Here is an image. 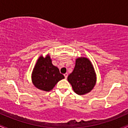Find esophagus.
<instances>
[{
  "instance_id": "34e87169",
  "label": "esophagus",
  "mask_w": 128,
  "mask_h": 128,
  "mask_svg": "<svg viewBox=\"0 0 128 128\" xmlns=\"http://www.w3.org/2000/svg\"><path fill=\"white\" fill-rule=\"evenodd\" d=\"M64 76H65V78L67 79V76H68V73H65V74H64Z\"/></svg>"
}]
</instances>
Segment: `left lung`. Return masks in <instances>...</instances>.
Here are the masks:
<instances>
[{
  "label": "left lung",
  "mask_w": 128,
  "mask_h": 128,
  "mask_svg": "<svg viewBox=\"0 0 128 128\" xmlns=\"http://www.w3.org/2000/svg\"><path fill=\"white\" fill-rule=\"evenodd\" d=\"M67 80L78 94H84L91 92L96 84V79L90 60L86 58L76 59L74 70L68 76Z\"/></svg>",
  "instance_id": "1"
}]
</instances>
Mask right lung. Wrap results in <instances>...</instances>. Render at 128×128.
<instances>
[{"instance_id": "add662e5", "label": "right lung", "mask_w": 128, "mask_h": 128, "mask_svg": "<svg viewBox=\"0 0 128 128\" xmlns=\"http://www.w3.org/2000/svg\"><path fill=\"white\" fill-rule=\"evenodd\" d=\"M64 78V76L60 73L58 67L52 64L49 55L46 58L40 57L32 74V82L37 88L49 92Z\"/></svg>"}]
</instances>
